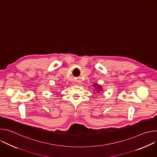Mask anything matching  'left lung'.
Listing matches in <instances>:
<instances>
[{
	"label": "left lung",
	"instance_id": "obj_1",
	"mask_svg": "<svg viewBox=\"0 0 157 157\" xmlns=\"http://www.w3.org/2000/svg\"><path fill=\"white\" fill-rule=\"evenodd\" d=\"M94 87V89L95 90H96V93H101V92L102 91L103 89L102 87V86L99 84H97V83H94V85H93ZM95 93V92H94Z\"/></svg>",
	"mask_w": 157,
	"mask_h": 157
}]
</instances>
